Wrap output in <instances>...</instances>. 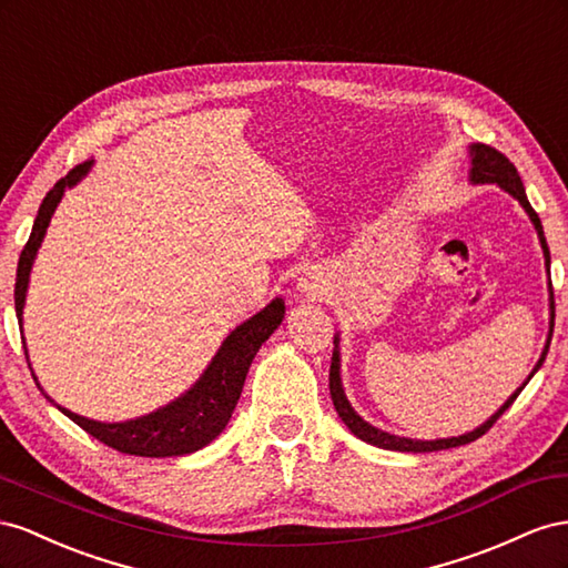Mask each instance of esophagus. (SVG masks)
<instances>
[{
    "label": "esophagus",
    "mask_w": 568,
    "mask_h": 568,
    "mask_svg": "<svg viewBox=\"0 0 568 568\" xmlns=\"http://www.w3.org/2000/svg\"><path fill=\"white\" fill-rule=\"evenodd\" d=\"M306 287H310V290H312V285H310V283H304V290H306Z\"/></svg>",
    "instance_id": "esophagus-1"
}]
</instances>
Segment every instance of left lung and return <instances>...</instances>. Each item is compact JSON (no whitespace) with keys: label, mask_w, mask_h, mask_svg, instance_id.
Masks as SVG:
<instances>
[{"label":"left lung","mask_w":568,"mask_h":568,"mask_svg":"<svg viewBox=\"0 0 568 568\" xmlns=\"http://www.w3.org/2000/svg\"><path fill=\"white\" fill-rule=\"evenodd\" d=\"M468 178H471V183H497L501 190H507L511 197L518 200V204H521L526 209V214L530 216L532 225H536L538 231V237H540V245H542V252H545V264H547V271H549V247H547V240H545V233H542V223L536 214V209L530 206L528 197H526V190H524V183H521V175H518L516 166L511 164V161L497 152L495 148H490V144H471V173H468ZM552 331H555V295H552V281H549V333H547V343H545V349L540 354V359L536 364V368L530 371L528 381L536 376V371L542 366L545 356H547V349H549V343H552ZM337 343L339 337H335V349H333V362H331V397H333V404H335V412L337 416L343 418V424L359 437V440L368 443V445H376L381 449H395V452H437V449H449V447H459V445H468L478 440L480 435L488 433L493 428L495 420L505 414L514 399L518 397V393L524 390L526 383L518 387V390L501 404V407L485 420V424L471 433H464L459 437H443V440H412V437H399V435H390L385 433L376 426L366 424V420L356 414L352 409V404L347 402L345 397V390H343V381H339V349H337Z\"/></svg>","instance_id":"1"}]
</instances>
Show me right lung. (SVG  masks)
Listing matches in <instances>:
<instances>
[{"label":"right lung","mask_w":568,"mask_h":568,"mask_svg":"<svg viewBox=\"0 0 568 568\" xmlns=\"http://www.w3.org/2000/svg\"><path fill=\"white\" fill-rule=\"evenodd\" d=\"M90 166L92 161H83V164L71 169L50 192H47V197L40 204L38 219L32 223V233L19 258V271H16L13 302H16V316H19L21 328H23V304H26L30 268L42 245L47 225H50L63 192H67V187H73L80 178L90 171ZM283 316H285V304L283 300L275 297L268 306H264L262 312L254 314L250 321L240 323V326L223 339V345L216 352L212 364H209L202 378L194 383L185 395H181L171 404H166V407H161L148 416L123 420V424H102V420L78 416L69 409L59 407V404L57 407L85 433L97 437V440L104 443L106 447L123 452V455H135V457L190 455V452L206 447L225 428V424H229L235 404L240 399L242 385H245L252 359L256 356L258 347H262L271 337V333L281 326ZM32 378H36V374H32ZM44 397L54 402L50 395Z\"/></svg>","instance_id":"add662e5"}]
</instances>
